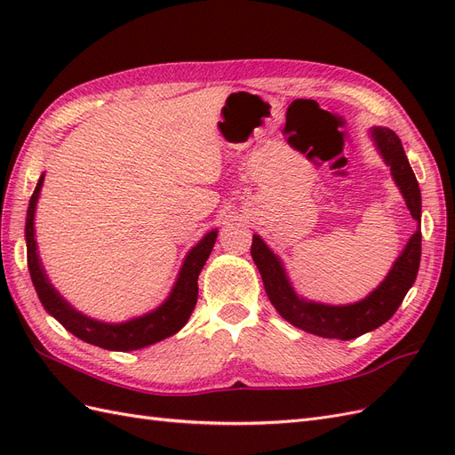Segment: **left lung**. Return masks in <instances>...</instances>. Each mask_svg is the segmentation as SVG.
Instances as JSON below:
<instances>
[{"label": "left lung", "instance_id": "1", "mask_svg": "<svg viewBox=\"0 0 455 455\" xmlns=\"http://www.w3.org/2000/svg\"><path fill=\"white\" fill-rule=\"evenodd\" d=\"M370 139L378 154L391 169V176L401 189L411 218L418 220V229L395 259L393 267L374 291L366 298L347 306H330L311 301L299 296L288 279L284 264L259 235L252 237L251 254L264 281L266 294L273 307L292 326L306 330L321 338L353 339L370 330L387 323L398 306L403 304L406 292L416 281L421 258V191L404 154L403 142L387 127H371Z\"/></svg>", "mask_w": 455, "mask_h": 455}]
</instances>
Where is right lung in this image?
Wrapping results in <instances>:
<instances>
[{
	"mask_svg": "<svg viewBox=\"0 0 455 455\" xmlns=\"http://www.w3.org/2000/svg\"><path fill=\"white\" fill-rule=\"evenodd\" d=\"M44 180H45V172H41L28 204V212H26L24 237H26V252H28L30 277L36 286L41 306L45 307V311L51 316H54V319H57L68 332H72L76 338L108 351L142 349L148 346H154V343L164 338L174 336L178 330H182L189 321V315L196 309L197 292H199L197 279L204 261L209 259L212 252V246L218 237V229L209 231L196 246H191V251L186 254L182 261L180 271H178V277L174 286L171 288V294L159 307L123 323L96 321L92 316H87L81 311H77L72 304H68L57 288H54L52 283L49 281L44 264H41L39 259L34 218H36V206H37V199H39Z\"/></svg>",
	"mask_w": 455,
	"mask_h": 455,
	"instance_id": "add662e5",
	"label": "right lung"
}]
</instances>
